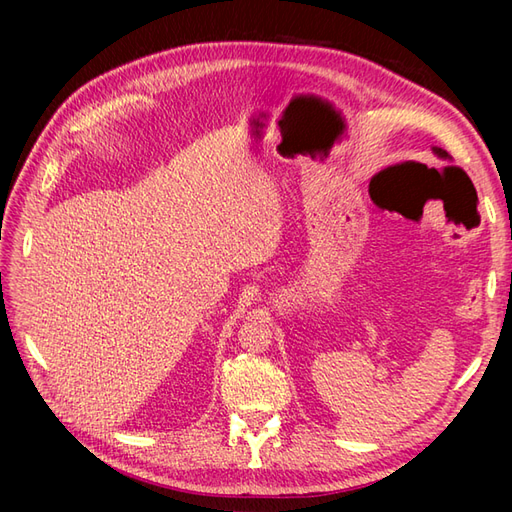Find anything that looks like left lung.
I'll use <instances>...</instances> for the list:
<instances>
[{
  "label": "left lung",
  "instance_id": "left-lung-1",
  "mask_svg": "<svg viewBox=\"0 0 512 512\" xmlns=\"http://www.w3.org/2000/svg\"><path fill=\"white\" fill-rule=\"evenodd\" d=\"M431 151H433V156L440 158V160H451V156H448V153L442 147H431Z\"/></svg>",
  "mask_w": 512,
  "mask_h": 512
}]
</instances>
